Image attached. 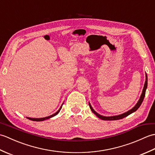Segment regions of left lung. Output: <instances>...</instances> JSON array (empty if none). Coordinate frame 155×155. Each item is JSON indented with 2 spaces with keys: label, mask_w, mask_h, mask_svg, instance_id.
Instances as JSON below:
<instances>
[{
  "label": "left lung",
  "mask_w": 155,
  "mask_h": 155,
  "mask_svg": "<svg viewBox=\"0 0 155 155\" xmlns=\"http://www.w3.org/2000/svg\"><path fill=\"white\" fill-rule=\"evenodd\" d=\"M147 74H146V81H145V83H144V87H143V92H142V94H141L140 95V99L139 100V101H138V103H137V104L134 106L132 109L129 110L128 111L126 112V113H124L123 114H119V115H117V116H112V117H104V116H102V115L98 114L96 111H95L93 107H91V105L89 103V107H90V108L91 110H92V112L96 115L97 117H98L99 118H101V119L102 120H119V119H122V118H123L124 117H127L128 115H129L130 114H132L133 113H134V112H135L138 108H139L140 107V106L141 105V104H142L143 101L144 100V96H145V93H146V90H147Z\"/></svg>",
  "instance_id": "8db88e82"
}]
</instances>
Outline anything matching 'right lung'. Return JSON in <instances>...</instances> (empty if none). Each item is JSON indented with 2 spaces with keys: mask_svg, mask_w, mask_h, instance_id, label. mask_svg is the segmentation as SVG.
Returning <instances> with one entry per match:
<instances>
[{
  "mask_svg": "<svg viewBox=\"0 0 155 155\" xmlns=\"http://www.w3.org/2000/svg\"><path fill=\"white\" fill-rule=\"evenodd\" d=\"M62 104H63V103H62ZM62 104L61 105V107H60V108H59L57 112V113H55L54 114L51 115V116H48V117H44V118H30V117H27V118H28V119H29V120H33V121H43V120H45L48 119V118H51V117H54L55 115H57V114L59 113V112H60V110H61V108H62Z\"/></svg>",
  "mask_w": 155,
  "mask_h": 155,
  "instance_id": "add662e5",
  "label": "right lung"
}]
</instances>
